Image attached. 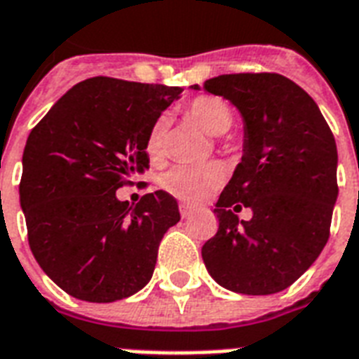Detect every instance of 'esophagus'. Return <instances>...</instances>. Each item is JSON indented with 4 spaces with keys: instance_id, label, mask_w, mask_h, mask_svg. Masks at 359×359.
Instances as JSON below:
<instances>
[{
    "instance_id": "1",
    "label": "esophagus",
    "mask_w": 359,
    "mask_h": 359,
    "mask_svg": "<svg viewBox=\"0 0 359 359\" xmlns=\"http://www.w3.org/2000/svg\"><path fill=\"white\" fill-rule=\"evenodd\" d=\"M193 208H191V205H185V204H182L180 205V213H182V217L183 219H187V217H191V215H193Z\"/></svg>"
}]
</instances>
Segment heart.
Listing matches in <instances>:
<instances>
[{
	"mask_svg": "<svg viewBox=\"0 0 359 359\" xmlns=\"http://www.w3.org/2000/svg\"><path fill=\"white\" fill-rule=\"evenodd\" d=\"M187 116L194 125L211 136H221L234 123L232 108L219 97L200 95L185 107ZM166 133L168 121L166 118L155 119L146 136V155L151 163H161L166 154ZM223 182L221 166L213 165H180L174 166L161 177V187L174 198L185 204H198L213 189Z\"/></svg>",
	"mask_w": 359,
	"mask_h": 359,
	"instance_id": "heart-1",
	"label": "heart"
}]
</instances>
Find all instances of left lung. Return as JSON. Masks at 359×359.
Wrapping results in <instances>:
<instances>
[{
  "instance_id": "1",
  "label": "left lung",
  "mask_w": 359,
  "mask_h": 359,
  "mask_svg": "<svg viewBox=\"0 0 359 359\" xmlns=\"http://www.w3.org/2000/svg\"><path fill=\"white\" fill-rule=\"evenodd\" d=\"M204 90L229 99L243 118V155L213 210L219 230L202 247L205 268L232 292H280L330 238L335 138L307 91L280 74H221ZM241 207L252 208L249 222L235 215Z\"/></svg>"
}]
</instances>
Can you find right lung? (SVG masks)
Listing matches in <instances>:
<instances>
[{
    "instance_id": "add662e5",
    "label": "right lung",
    "mask_w": 359,
    "mask_h": 359,
    "mask_svg": "<svg viewBox=\"0 0 359 359\" xmlns=\"http://www.w3.org/2000/svg\"><path fill=\"white\" fill-rule=\"evenodd\" d=\"M182 88L95 76L73 86L29 133L20 205L43 271L73 298L110 304L154 275L163 236L180 221L155 191L133 208L116 191L149 168L146 136Z\"/></svg>"
}]
</instances>
